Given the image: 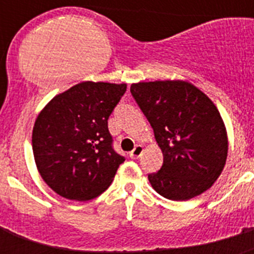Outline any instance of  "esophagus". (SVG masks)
<instances>
[{"label":"esophagus","mask_w":254,"mask_h":254,"mask_svg":"<svg viewBox=\"0 0 254 254\" xmlns=\"http://www.w3.org/2000/svg\"><path fill=\"white\" fill-rule=\"evenodd\" d=\"M142 151H143V147L141 146V145H136V146H134V149L129 152V158L138 159L141 156V154H142Z\"/></svg>","instance_id":"1"}]
</instances>
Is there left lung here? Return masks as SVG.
I'll return each instance as SVG.
<instances>
[{"label":"left lung","mask_w":254,"mask_h":254,"mask_svg":"<svg viewBox=\"0 0 254 254\" xmlns=\"http://www.w3.org/2000/svg\"><path fill=\"white\" fill-rule=\"evenodd\" d=\"M131 94L163 151L160 170L149 174L152 188L172 201L207 190L228 156L225 126L214 103L186 81L138 82Z\"/></svg>","instance_id":"left-lung-1"}]
</instances>
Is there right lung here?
Segmentation results:
<instances>
[{
    "instance_id": "right-lung-1",
    "label": "right lung",
    "mask_w": 254,
    "mask_h": 254,
    "mask_svg": "<svg viewBox=\"0 0 254 254\" xmlns=\"http://www.w3.org/2000/svg\"><path fill=\"white\" fill-rule=\"evenodd\" d=\"M127 85L80 82L55 96L33 128L40 176L56 193L87 201L102 194L125 156L113 149L108 120Z\"/></svg>"
}]
</instances>
